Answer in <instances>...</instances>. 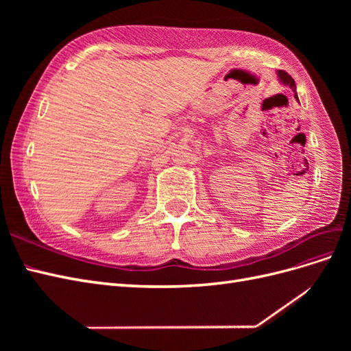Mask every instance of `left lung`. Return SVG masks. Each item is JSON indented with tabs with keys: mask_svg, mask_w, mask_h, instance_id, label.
<instances>
[{
	"mask_svg": "<svg viewBox=\"0 0 351 351\" xmlns=\"http://www.w3.org/2000/svg\"><path fill=\"white\" fill-rule=\"evenodd\" d=\"M277 76H278V79H280V82H281L282 84H285V86H289V88L293 89L294 98H295L297 101H299V98H297V93H295V83H294V80H293V77L290 76V74L287 73V71H284V70H278V71H277Z\"/></svg>",
	"mask_w": 351,
	"mask_h": 351,
	"instance_id": "obj_1",
	"label": "left lung"
}]
</instances>
